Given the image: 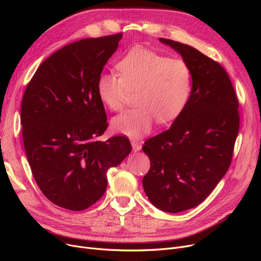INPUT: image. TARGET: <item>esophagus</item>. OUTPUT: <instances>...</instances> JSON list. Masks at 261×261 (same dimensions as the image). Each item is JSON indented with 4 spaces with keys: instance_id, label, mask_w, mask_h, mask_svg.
<instances>
[{
    "instance_id": "1",
    "label": "esophagus",
    "mask_w": 261,
    "mask_h": 261,
    "mask_svg": "<svg viewBox=\"0 0 261 261\" xmlns=\"http://www.w3.org/2000/svg\"><path fill=\"white\" fill-rule=\"evenodd\" d=\"M131 145H132V149L133 151H140L141 148H142V145L141 143H139L138 141H131Z\"/></svg>"
}]
</instances>
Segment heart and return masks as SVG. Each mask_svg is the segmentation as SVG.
Returning a JSON list of instances; mask_svg holds the SVG:
<instances>
[{
  "label": "heart",
  "mask_w": 261,
  "mask_h": 261,
  "mask_svg": "<svg viewBox=\"0 0 261 261\" xmlns=\"http://www.w3.org/2000/svg\"><path fill=\"white\" fill-rule=\"evenodd\" d=\"M120 76L102 73L97 80L99 100L112 111L125 107L130 92H136V105L112 120L116 133L140 138L160 123L174 120L185 109L191 91V71L182 59L135 47L117 63Z\"/></svg>",
  "instance_id": "heart-1"
}]
</instances>
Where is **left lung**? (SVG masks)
I'll return each instance as SVG.
<instances>
[{
    "label": "left lung",
    "mask_w": 261,
    "mask_h": 261,
    "mask_svg": "<svg viewBox=\"0 0 261 261\" xmlns=\"http://www.w3.org/2000/svg\"><path fill=\"white\" fill-rule=\"evenodd\" d=\"M160 41L181 54L193 78L189 99L172 126L145 142V193L155 207L179 213L206 199L226 173L239 131V101L223 66L189 45Z\"/></svg>",
    "instance_id": "obj_1"
}]
</instances>
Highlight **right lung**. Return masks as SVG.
<instances>
[{"label":"right lung","mask_w":261,"mask_h":261,"mask_svg":"<svg viewBox=\"0 0 261 261\" xmlns=\"http://www.w3.org/2000/svg\"><path fill=\"white\" fill-rule=\"evenodd\" d=\"M122 34L67 44L40 64L21 103L22 136L33 175L54 204L80 212L107 189V171L132 150L125 135H102L109 123L97 80Z\"/></svg>","instance_id":"1"}]
</instances>
